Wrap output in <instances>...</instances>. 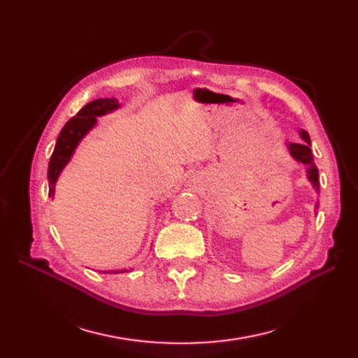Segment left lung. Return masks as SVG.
Masks as SVG:
<instances>
[{"mask_svg":"<svg viewBox=\"0 0 358 358\" xmlns=\"http://www.w3.org/2000/svg\"><path fill=\"white\" fill-rule=\"evenodd\" d=\"M300 137L305 140L303 143H288V150L291 157L294 158L296 161L301 162V164H305L306 173H308V179L310 180V183L313 185L317 191L320 189V179H318V169L315 166V162H313V155H312V150H310V138L308 131L305 129H300ZM318 208V204H317Z\"/></svg>","mask_w":358,"mask_h":358,"instance_id":"1","label":"left lung"}]
</instances>
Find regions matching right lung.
Segmentation results:
<instances>
[{
    "label": "right lung",
    "mask_w": 358,
    "mask_h": 358,
    "mask_svg": "<svg viewBox=\"0 0 358 358\" xmlns=\"http://www.w3.org/2000/svg\"><path fill=\"white\" fill-rule=\"evenodd\" d=\"M119 103L116 99H99L83 106L78 112V115L73 116L70 121L64 125L61 133L58 136L55 149L49 161L48 169V179H49V197H53L55 194V183L61 175L62 169L69 164L71 159L76 148L80 143V140L88 134L96 124V117L103 116L106 113H110L116 110ZM128 272L127 268L122 270H107L104 273H124Z\"/></svg>",
    "instance_id": "obj_1"
}]
</instances>
